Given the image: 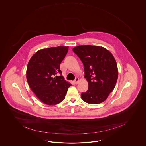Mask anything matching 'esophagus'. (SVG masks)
Returning a JSON list of instances; mask_svg holds the SVG:
<instances>
[{"label":"esophagus","mask_w":146,"mask_h":146,"mask_svg":"<svg viewBox=\"0 0 146 146\" xmlns=\"http://www.w3.org/2000/svg\"><path fill=\"white\" fill-rule=\"evenodd\" d=\"M79 79L78 78H76L74 80V82L75 84H78V82H79Z\"/></svg>","instance_id":"1"}]
</instances>
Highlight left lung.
I'll use <instances>...</instances> for the list:
<instances>
[{"label": "left lung", "mask_w": 146, "mask_h": 146, "mask_svg": "<svg viewBox=\"0 0 146 146\" xmlns=\"http://www.w3.org/2000/svg\"><path fill=\"white\" fill-rule=\"evenodd\" d=\"M83 63L89 88L81 98L89 104L104 101L114 89L118 78L117 66L112 53L99 46L79 45L72 49Z\"/></svg>", "instance_id": "obj_1"}]
</instances>
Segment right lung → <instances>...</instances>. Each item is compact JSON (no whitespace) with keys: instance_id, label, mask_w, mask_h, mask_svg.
Returning <instances> with one entry per match:
<instances>
[{"instance_id":"obj_1","label":"right lung","mask_w":146,"mask_h":146,"mask_svg":"<svg viewBox=\"0 0 146 146\" xmlns=\"http://www.w3.org/2000/svg\"><path fill=\"white\" fill-rule=\"evenodd\" d=\"M68 46L39 50L32 56L27 69V79L32 91L44 103L53 106L62 102L72 84L64 79L60 65ZM60 74L59 76H56Z\"/></svg>"}]
</instances>
